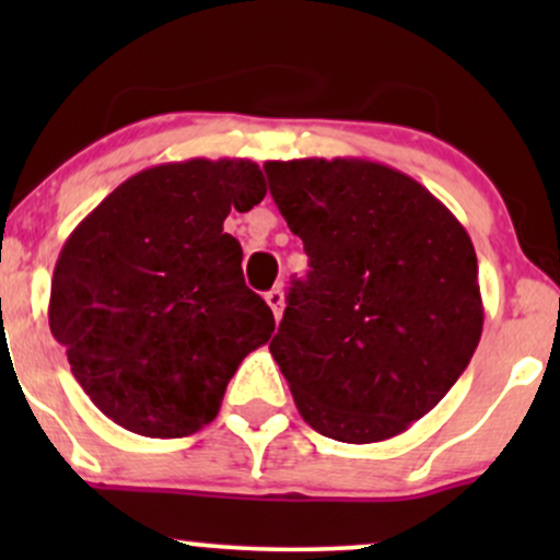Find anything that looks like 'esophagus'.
Returning <instances> with one entry per match:
<instances>
[{
    "instance_id": "1",
    "label": "esophagus",
    "mask_w": 560,
    "mask_h": 560,
    "mask_svg": "<svg viewBox=\"0 0 560 560\" xmlns=\"http://www.w3.org/2000/svg\"><path fill=\"white\" fill-rule=\"evenodd\" d=\"M266 302H268V307L273 311V318L279 320L281 313H284V292H281L279 287L271 289V292H266Z\"/></svg>"
}]
</instances>
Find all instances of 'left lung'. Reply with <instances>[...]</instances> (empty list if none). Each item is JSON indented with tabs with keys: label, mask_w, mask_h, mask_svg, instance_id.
<instances>
[{
	"label": "left lung",
	"mask_w": 560,
	"mask_h": 560,
	"mask_svg": "<svg viewBox=\"0 0 560 560\" xmlns=\"http://www.w3.org/2000/svg\"><path fill=\"white\" fill-rule=\"evenodd\" d=\"M273 202L311 258L271 355L331 440L405 432L464 374L485 307L471 236L427 186L355 158L268 160Z\"/></svg>",
	"instance_id": "left-lung-1"
}]
</instances>
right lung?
Segmentation results:
<instances>
[{"label":"right lung","mask_w":560,"mask_h":560,"mask_svg":"<svg viewBox=\"0 0 560 560\" xmlns=\"http://www.w3.org/2000/svg\"><path fill=\"white\" fill-rule=\"evenodd\" d=\"M262 197L253 160L163 163L110 191L62 244L49 329L118 427L155 440L199 432L240 363L271 339V307L223 234L231 210Z\"/></svg>","instance_id":"add662e5"}]
</instances>
